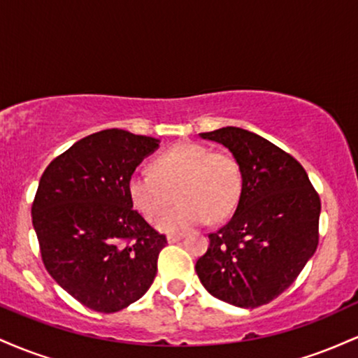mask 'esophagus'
Wrapping results in <instances>:
<instances>
[{
    "mask_svg": "<svg viewBox=\"0 0 358 358\" xmlns=\"http://www.w3.org/2000/svg\"><path fill=\"white\" fill-rule=\"evenodd\" d=\"M182 237H183V234H182V232L168 234V242H170V244H175V242H178L180 239H182Z\"/></svg>",
    "mask_w": 358,
    "mask_h": 358,
    "instance_id": "1",
    "label": "esophagus"
}]
</instances>
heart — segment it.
I'll return each instance as SVG.
<instances>
[{"mask_svg": "<svg viewBox=\"0 0 358 358\" xmlns=\"http://www.w3.org/2000/svg\"><path fill=\"white\" fill-rule=\"evenodd\" d=\"M131 205L148 222H158L162 231L173 232L210 219H227L242 192L239 162L225 151H210L199 143H180L153 159L151 173L134 171L126 185Z\"/></svg>", "mask_w": 358, "mask_h": 358, "instance_id": "b5f03b06", "label": "heart"}]
</instances>
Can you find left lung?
<instances>
[{
  "mask_svg": "<svg viewBox=\"0 0 358 358\" xmlns=\"http://www.w3.org/2000/svg\"><path fill=\"white\" fill-rule=\"evenodd\" d=\"M200 136L231 150L242 170V192L231 220L208 234L196 276L220 301L268 305L315 254L320 195L299 162L256 133L227 126Z\"/></svg>",
  "mask_w": 358,
  "mask_h": 358,
  "instance_id": "8db88e82",
  "label": "left lung"
}]
</instances>
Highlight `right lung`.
Returning a JSON list of instances; mask_svg holds the SVG:
<instances>
[{"label": "right lung", "instance_id": "right-lung-1", "mask_svg": "<svg viewBox=\"0 0 358 358\" xmlns=\"http://www.w3.org/2000/svg\"><path fill=\"white\" fill-rule=\"evenodd\" d=\"M158 139L124 129L82 138L40 178L31 220L45 269L84 306L116 313L153 285L168 244L127 196L126 185Z\"/></svg>", "mask_w": 358, "mask_h": 358}]
</instances>
